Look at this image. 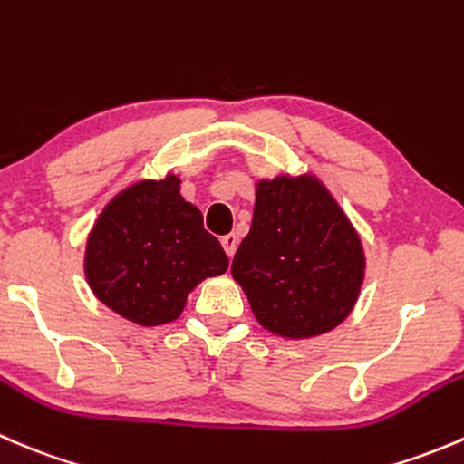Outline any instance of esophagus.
<instances>
[{
	"instance_id": "esophagus-1",
	"label": "esophagus",
	"mask_w": 464,
	"mask_h": 464,
	"mask_svg": "<svg viewBox=\"0 0 464 464\" xmlns=\"http://www.w3.org/2000/svg\"><path fill=\"white\" fill-rule=\"evenodd\" d=\"M219 242H222V246H224V251H227L228 258H233V254H236V249H237V236H236V233H228V236H224Z\"/></svg>"
}]
</instances>
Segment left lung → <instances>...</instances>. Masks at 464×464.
Listing matches in <instances>:
<instances>
[{"label": "left lung", "instance_id": "left-lung-1", "mask_svg": "<svg viewBox=\"0 0 464 464\" xmlns=\"http://www.w3.org/2000/svg\"><path fill=\"white\" fill-rule=\"evenodd\" d=\"M363 266L362 240L321 181H260L231 274L262 327L289 339L325 334L354 307Z\"/></svg>", "mask_w": 464, "mask_h": 464}]
</instances>
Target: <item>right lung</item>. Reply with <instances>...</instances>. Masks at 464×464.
<instances>
[{"label":"right lung","mask_w":464,"mask_h":464,"mask_svg":"<svg viewBox=\"0 0 464 464\" xmlns=\"http://www.w3.org/2000/svg\"><path fill=\"white\" fill-rule=\"evenodd\" d=\"M227 266L222 245L204 228L198 206L181 198L175 175L116 195L87 240L89 287L139 325L175 321L190 289Z\"/></svg>","instance_id":"1"}]
</instances>
